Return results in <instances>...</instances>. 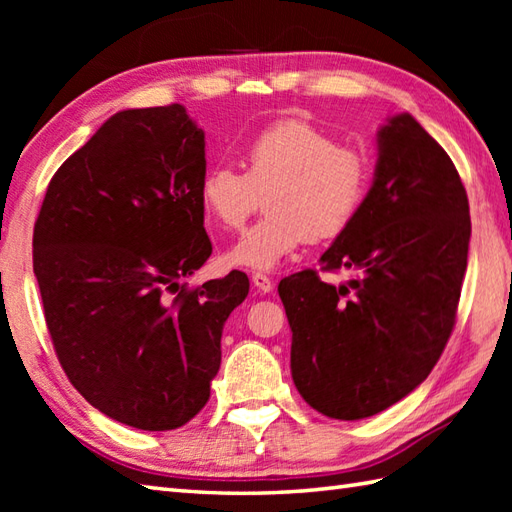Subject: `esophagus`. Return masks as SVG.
<instances>
[{"instance_id": "1", "label": "esophagus", "mask_w": 512, "mask_h": 512, "mask_svg": "<svg viewBox=\"0 0 512 512\" xmlns=\"http://www.w3.org/2000/svg\"><path fill=\"white\" fill-rule=\"evenodd\" d=\"M253 286H255L259 292H270V290H273V279H270V277L264 275V273H255V275H253Z\"/></svg>"}]
</instances>
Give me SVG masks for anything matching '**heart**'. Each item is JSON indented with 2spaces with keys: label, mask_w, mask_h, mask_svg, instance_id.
I'll list each match as a JSON object with an SVG mask.
<instances>
[{
  "label": "heart",
  "mask_w": 512,
  "mask_h": 512,
  "mask_svg": "<svg viewBox=\"0 0 512 512\" xmlns=\"http://www.w3.org/2000/svg\"><path fill=\"white\" fill-rule=\"evenodd\" d=\"M244 173L220 165L204 173L200 202L206 217L237 231L266 198L268 215L226 253V264L273 270L310 239L341 235L367 198L365 151L341 145L312 123L284 118L262 129L244 149Z\"/></svg>",
  "instance_id": "heart-1"
}]
</instances>
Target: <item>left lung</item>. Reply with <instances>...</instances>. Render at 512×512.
<instances>
[{
  "label": "left lung",
  "mask_w": 512,
  "mask_h": 512,
  "mask_svg": "<svg viewBox=\"0 0 512 512\" xmlns=\"http://www.w3.org/2000/svg\"><path fill=\"white\" fill-rule=\"evenodd\" d=\"M374 182L354 222L321 255L341 286L301 270L279 281L290 369L323 416L361 420L411 394L447 345L471 239L458 169L411 114L376 134Z\"/></svg>",
  "instance_id": "left-lung-1"
}]
</instances>
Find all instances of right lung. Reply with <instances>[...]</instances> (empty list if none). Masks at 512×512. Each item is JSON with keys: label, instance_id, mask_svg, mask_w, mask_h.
Listing matches in <instances>:
<instances>
[{"label": "right lung", "instance_id": "right-lung-1", "mask_svg": "<svg viewBox=\"0 0 512 512\" xmlns=\"http://www.w3.org/2000/svg\"><path fill=\"white\" fill-rule=\"evenodd\" d=\"M204 132L180 103L123 110L54 173L32 268L76 391L143 431L187 424L211 396L222 330L248 295L233 270L187 290L211 255Z\"/></svg>", "mask_w": 512, "mask_h": 512}]
</instances>
